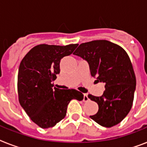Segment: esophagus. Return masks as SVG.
<instances>
[{
  "label": "esophagus",
  "instance_id": "34e87169",
  "mask_svg": "<svg viewBox=\"0 0 147 147\" xmlns=\"http://www.w3.org/2000/svg\"><path fill=\"white\" fill-rule=\"evenodd\" d=\"M89 100V98L88 97V94H84V97H83V101L85 102H87Z\"/></svg>",
  "mask_w": 147,
  "mask_h": 147
}]
</instances>
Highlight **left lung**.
I'll return each mask as SVG.
<instances>
[{
	"label": "left lung",
	"instance_id": "obj_1",
	"mask_svg": "<svg viewBox=\"0 0 147 147\" xmlns=\"http://www.w3.org/2000/svg\"><path fill=\"white\" fill-rule=\"evenodd\" d=\"M73 54L86 60L92 76L105 84L101 96H88L98 105L97 114L90 117L105 127L121 123L131 109L136 89V76L127 53L110 41L93 40L79 45Z\"/></svg>",
	"mask_w": 147,
	"mask_h": 147
}]
</instances>
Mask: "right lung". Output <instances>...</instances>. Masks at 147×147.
<instances>
[{
    "instance_id": "add662e5",
    "label": "right lung",
    "mask_w": 147,
    "mask_h": 147,
    "mask_svg": "<svg viewBox=\"0 0 147 147\" xmlns=\"http://www.w3.org/2000/svg\"><path fill=\"white\" fill-rule=\"evenodd\" d=\"M78 44H40L29 51L20 64L18 98L30 118L41 128L55 126L66 115L70 100H82L84 95L75 89L53 87L59 73L60 61L71 55Z\"/></svg>"
}]
</instances>
